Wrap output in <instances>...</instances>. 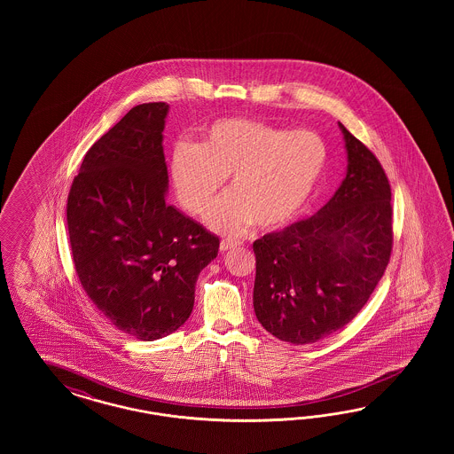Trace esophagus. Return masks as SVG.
I'll return each instance as SVG.
<instances>
[{
  "mask_svg": "<svg viewBox=\"0 0 454 454\" xmlns=\"http://www.w3.org/2000/svg\"><path fill=\"white\" fill-rule=\"evenodd\" d=\"M241 243L236 241V239H223L220 243L221 251H228V249H233V247H239Z\"/></svg>",
  "mask_w": 454,
  "mask_h": 454,
  "instance_id": "obj_1",
  "label": "esophagus"
}]
</instances>
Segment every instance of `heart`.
I'll use <instances>...</instances> for the list:
<instances>
[{
    "mask_svg": "<svg viewBox=\"0 0 454 454\" xmlns=\"http://www.w3.org/2000/svg\"><path fill=\"white\" fill-rule=\"evenodd\" d=\"M328 165L325 139L309 129H289L247 118H224L207 126L194 145L181 141L171 153L169 178L179 203L205 216L224 178L230 190L207 223L223 234H241L256 221L279 228L294 220Z\"/></svg>",
    "mask_w": 454,
    "mask_h": 454,
    "instance_id": "heart-1",
    "label": "heart"
}]
</instances>
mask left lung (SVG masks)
<instances>
[{"mask_svg":"<svg viewBox=\"0 0 454 454\" xmlns=\"http://www.w3.org/2000/svg\"><path fill=\"white\" fill-rule=\"evenodd\" d=\"M348 171L308 220L253 243V306L262 328L293 344L344 328L370 300L393 251L391 186L385 169L340 123Z\"/></svg>","mask_w":454,"mask_h":454,"instance_id":"8db88e82","label":"left lung"}]
</instances>
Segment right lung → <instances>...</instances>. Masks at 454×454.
<instances>
[{
	"mask_svg": "<svg viewBox=\"0 0 454 454\" xmlns=\"http://www.w3.org/2000/svg\"><path fill=\"white\" fill-rule=\"evenodd\" d=\"M166 103H143L82 158L67 205L78 279L98 309L141 341L190 317L201 270L220 238L166 203Z\"/></svg>",
	"mask_w": 454,
	"mask_h": 454,
	"instance_id": "1",
	"label": "right lung"
}]
</instances>
